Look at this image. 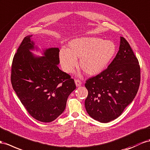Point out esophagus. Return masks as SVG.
Listing matches in <instances>:
<instances>
[{
    "instance_id": "34e87169",
    "label": "esophagus",
    "mask_w": 150,
    "mask_h": 150,
    "mask_svg": "<svg viewBox=\"0 0 150 150\" xmlns=\"http://www.w3.org/2000/svg\"><path fill=\"white\" fill-rule=\"evenodd\" d=\"M75 83L76 84V87H80V86H81V84H82L81 81H80V80H76V79L75 80Z\"/></svg>"
}]
</instances>
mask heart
<instances>
[{"mask_svg":"<svg viewBox=\"0 0 150 150\" xmlns=\"http://www.w3.org/2000/svg\"><path fill=\"white\" fill-rule=\"evenodd\" d=\"M116 53L113 42L96 37L75 38L68 42V49L60 50L61 66L67 73H71L78 64L86 74L94 76L105 70Z\"/></svg>","mask_w":150,"mask_h":150,"instance_id":"1","label":"heart"}]
</instances>
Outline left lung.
Segmentation results:
<instances>
[{
	"label": "left lung",
	"instance_id": "1",
	"mask_svg": "<svg viewBox=\"0 0 150 150\" xmlns=\"http://www.w3.org/2000/svg\"><path fill=\"white\" fill-rule=\"evenodd\" d=\"M140 67L128 42L120 37L116 56L105 71L87 80L85 107L91 117L101 123L118 118L139 89Z\"/></svg>",
	"mask_w": 150,
	"mask_h": 150
}]
</instances>
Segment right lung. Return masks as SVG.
Listing matches in <instances>:
<instances>
[{
    "label": "right lung",
    "mask_w": 150,
    "mask_h": 150,
    "mask_svg": "<svg viewBox=\"0 0 150 150\" xmlns=\"http://www.w3.org/2000/svg\"><path fill=\"white\" fill-rule=\"evenodd\" d=\"M28 35L14 55L11 83L32 117L42 122L54 120L64 112L67 99L76 89L74 80L57 67L58 47L40 49ZM39 51L43 57L31 51Z\"/></svg>",
    "instance_id": "obj_1"
}]
</instances>
